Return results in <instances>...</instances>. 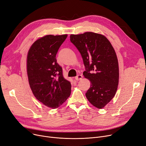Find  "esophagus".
<instances>
[{"label": "esophagus", "instance_id": "1", "mask_svg": "<svg viewBox=\"0 0 146 146\" xmlns=\"http://www.w3.org/2000/svg\"><path fill=\"white\" fill-rule=\"evenodd\" d=\"M83 78V76L82 74H78L76 77H75V79L77 81L81 80Z\"/></svg>", "mask_w": 146, "mask_h": 146}]
</instances>
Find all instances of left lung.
I'll return each mask as SVG.
<instances>
[{
  "instance_id": "obj_1",
  "label": "left lung",
  "mask_w": 146,
  "mask_h": 146,
  "mask_svg": "<svg viewBox=\"0 0 146 146\" xmlns=\"http://www.w3.org/2000/svg\"><path fill=\"white\" fill-rule=\"evenodd\" d=\"M70 38L82 57L83 75L90 81L86 98L96 108L102 109L114 98L119 84V64L114 48L104 36L93 32L71 35Z\"/></svg>"
}]
</instances>
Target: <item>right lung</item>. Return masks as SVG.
<instances>
[{"instance_id":"right-lung-1","label":"right lung","mask_w":146,"mask_h":146,"mask_svg":"<svg viewBox=\"0 0 146 146\" xmlns=\"http://www.w3.org/2000/svg\"><path fill=\"white\" fill-rule=\"evenodd\" d=\"M67 35H46L35 41L27 57V73L35 98L52 109L60 106L71 93V83L64 78L56 54Z\"/></svg>"}]
</instances>
